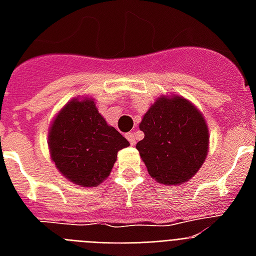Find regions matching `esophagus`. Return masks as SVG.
<instances>
[{
  "label": "esophagus",
  "instance_id": "obj_1",
  "mask_svg": "<svg viewBox=\"0 0 256 256\" xmlns=\"http://www.w3.org/2000/svg\"><path fill=\"white\" fill-rule=\"evenodd\" d=\"M126 138H128V142H130V144H132V146H134V144H136V134H134V132H128V134H126Z\"/></svg>",
  "mask_w": 256,
  "mask_h": 256
}]
</instances>
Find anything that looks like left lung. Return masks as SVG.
<instances>
[{
	"mask_svg": "<svg viewBox=\"0 0 256 256\" xmlns=\"http://www.w3.org/2000/svg\"><path fill=\"white\" fill-rule=\"evenodd\" d=\"M140 128L144 138L136 148L150 176L156 182H186L206 160V120L202 112L183 96H160L144 116Z\"/></svg>",
	"mask_w": 256,
	"mask_h": 256,
	"instance_id": "1",
	"label": "left lung"
}]
</instances>
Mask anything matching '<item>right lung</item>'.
I'll return each instance as SVG.
<instances>
[{
  "instance_id": "1",
  "label": "right lung",
  "mask_w": 256,
  "mask_h": 256,
  "mask_svg": "<svg viewBox=\"0 0 256 256\" xmlns=\"http://www.w3.org/2000/svg\"><path fill=\"white\" fill-rule=\"evenodd\" d=\"M52 160L65 178L84 187L100 186L108 178L120 148L128 140L98 112L92 98L65 104L49 130Z\"/></svg>"
}]
</instances>
